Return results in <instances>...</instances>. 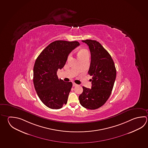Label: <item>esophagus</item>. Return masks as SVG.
Wrapping results in <instances>:
<instances>
[{
	"instance_id": "obj_1",
	"label": "esophagus",
	"mask_w": 148,
	"mask_h": 148,
	"mask_svg": "<svg viewBox=\"0 0 148 148\" xmlns=\"http://www.w3.org/2000/svg\"><path fill=\"white\" fill-rule=\"evenodd\" d=\"M73 86H77V84H75V83H73Z\"/></svg>"
}]
</instances>
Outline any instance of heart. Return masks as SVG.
<instances>
[{"label":"heart","mask_w":148,"mask_h":148,"mask_svg":"<svg viewBox=\"0 0 148 148\" xmlns=\"http://www.w3.org/2000/svg\"><path fill=\"white\" fill-rule=\"evenodd\" d=\"M78 58L85 56H88V52L86 49H81L78 52Z\"/></svg>","instance_id":"obj_1"}]
</instances>
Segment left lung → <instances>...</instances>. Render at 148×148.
Segmentation results:
<instances>
[{
  "instance_id": "8db88e82",
  "label": "left lung",
  "mask_w": 148,
  "mask_h": 148,
  "mask_svg": "<svg viewBox=\"0 0 148 148\" xmlns=\"http://www.w3.org/2000/svg\"><path fill=\"white\" fill-rule=\"evenodd\" d=\"M88 45L91 54L88 74L92 76L91 89L83 87L79 96L81 105L87 109H97L103 105L111 95L116 77L114 62L100 43L92 40H82Z\"/></svg>"
}]
</instances>
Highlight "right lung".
<instances>
[{
	"label": "right lung",
	"mask_w": 148,
	"mask_h": 148,
	"mask_svg": "<svg viewBox=\"0 0 148 148\" xmlns=\"http://www.w3.org/2000/svg\"><path fill=\"white\" fill-rule=\"evenodd\" d=\"M77 41L58 40L51 43L40 54L34 67V84L39 98L51 109H58L67 103L72 82L59 79L58 69L64 67Z\"/></svg>",
	"instance_id": "1"
}]
</instances>
